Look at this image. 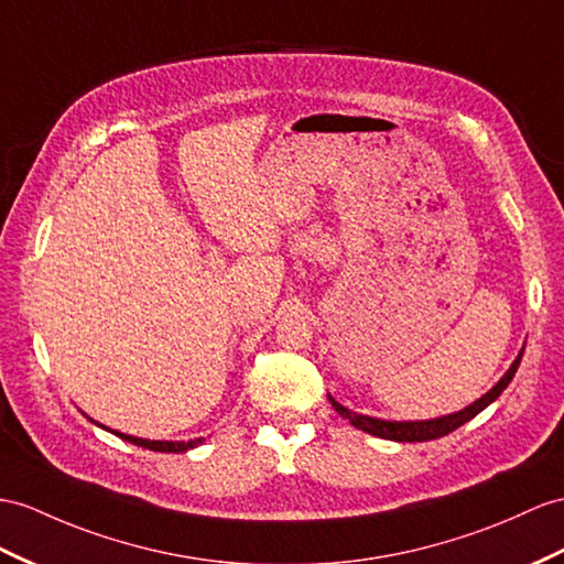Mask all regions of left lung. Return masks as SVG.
Masks as SVG:
<instances>
[{
	"mask_svg": "<svg viewBox=\"0 0 564 564\" xmlns=\"http://www.w3.org/2000/svg\"><path fill=\"white\" fill-rule=\"evenodd\" d=\"M521 354L514 359V364L510 366V370L500 378V382L490 392H486L480 400H476L471 406H466L457 414H449V416H441V419H433V421H382V419H373V416H361V414H354V411L345 409L341 404H337L333 397H329V402H333L335 411L339 416L349 419V423L354 429H359L364 433H370L376 437H386V441H397V443H423V441H435V437H443L452 431H457L459 425H464L466 421H471L476 414H480L490 402H496L498 397L502 394V390L510 386L519 361H521Z\"/></svg>",
	"mask_w": 564,
	"mask_h": 564,
	"instance_id": "left-lung-1",
	"label": "left lung"
}]
</instances>
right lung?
Listing matches in <instances>:
<instances>
[{
	"label": "right lung",
	"mask_w": 564,
	"mask_h": 564,
	"mask_svg": "<svg viewBox=\"0 0 564 564\" xmlns=\"http://www.w3.org/2000/svg\"><path fill=\"white\" fill-rule=\"evenodd\" d=\"M117 435L121 437V441L133 443V445L145 447V449H155V452H186V449L203 443V437H196V441H188V443H167V441H143V437H133V435H123V433H117Z\"/></svg>",
	"instance_id": "add662e5"
}]
</instances>
